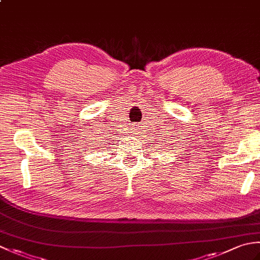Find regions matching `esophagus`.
Segmentation results:
<instances>
[{
	"label": "esophagus",
	"mask_w": 260,
	"mask_h": 260,
	"mask_svg": "<svg viewBox=\"0 0 260 260\" xmlns=\"http://www.w3.org/2000/svg\"><path fill=\"white\" fill-rule=\"evenodd\" d=\"M134 126H136V125H134ZM134 128H135V129H136V128H137V127H134Z\"/></svg>",
	"instance_id": "esophagus-1"
}]
</instances>
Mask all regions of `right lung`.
<instances>
[{
  "mask_svg": "<svg viewBox=\"0 0 260 260\" xmlns=\"http://www.w3.org/2000/svg\"><path fill=\"white\" fill-rule=\"evenodd\" d=\"M92 145H93V144H92Z\"/></svg>",
  "mask_w": 260,
  "mask_h": 260,
  "instance_id": "1",
  "label": "right lung"
}]
</instances>
